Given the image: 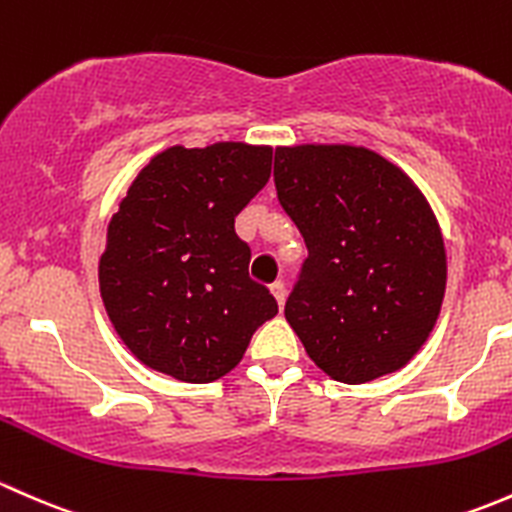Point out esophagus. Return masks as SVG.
<instances>
[{"label":"esophagus","instance_id":"esophagus-1","mask_svg":"<svg viewBox=\"0 0 512 512\" xmlns=\"http://www.w3.org/2000/svg\"><path fill=\"white\" fill-rule=\"evenodd\" d=\"M271 293H273V298H276L278 308H283V305H286V286H283L281 281H276L271 286Z\"/></svg>","mask_w":512,"mask_h":512}]
</instances>
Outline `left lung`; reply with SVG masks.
Listing matches in <instances>:
<instances>
[{
	"label": "left lung",
	"mask_w": 512,
	"mask_h": 512,
	"mask_svg": "<svg viewBox=\"0 0 512 512\" xmlns=\"http://www.w3.org/2000/svg\"><path fill=\"white\" fill-rule=\"evenodd\" d=\"M278 202L308 258L286 320L328 377L365 384L402 370L439 320L446 246L414 179L360 145L276 147Z\"/></svg>",
	"instance_id": "left-lung-1"
}]
</instances>
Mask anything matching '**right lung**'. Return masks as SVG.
<instances>
[{"label":"right lung","mask_w":512,"mask_h":512,"mask_svg":"<svg viewBox=\"0 0 512 512\" xmlns=\"http://www.w3.org/2000/svg\"><path fill=\"white\" fill-rule=\"evenodd\" d=\"M271 145H172L118 199L98 263L115 333L150 370L179 382L224 377L278 313L249 278L234 219L271 177Z\"/></svg>","instance_id":"obj_1"}]
</instances>
